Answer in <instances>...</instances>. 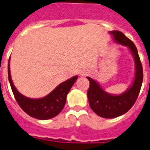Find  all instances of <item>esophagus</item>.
<instances>
[{
	"instance_id": "1",
	"label": "esophagus",
	"mask_w": 150,
	"mask_h": 150,
	"mask_svg": "<svg viewBox=\"0 0 150 150\" xmlns=\"http://www.w3.org/2000/svg\"><path fill=\"white\" fill-rule=\"evenodd\" d=\"M90 74V71H88V70H83V71H81V72H80V75L81 76H87V75H88Z\"/></svg>"
}]
</instances>
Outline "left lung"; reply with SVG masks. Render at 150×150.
<instances>
[{
	"mask_svg": "<svg viewBox=\"0 0 150 150\" xmlns=\"http://www.w3.org/2000/svg\"><path fill=\"white\" fill-rule=\"evenodd\" d=\"M116 42L127 46L132 52L135 62V76L132 86L124 93L117 96L104 91L97 82L87 77L90 82L88 98L90 107L98 116L104 118H115L127 112L137 99L143 81V69L137 49L131 40L120 31H111Z\"/></svg>",
	"mask_w": 150,
	"mask_h": 150,
	"instance_id": "1",
	"label": "left lung"
}]
</instances>
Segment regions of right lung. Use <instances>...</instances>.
I'll list each match as a JSON object with an SVG mask.
<instances>
[{"mask_svg":"<svg viewBox=\"0 0 150 150\" xmlns=\"http://www.w3.org/2000/svg\"><path fill=\"white\" fill-rule=\"evenodd\" d=\"M8 77L13 93L19 106L29 116L38 120L50 119L60 113L65 106L67 93L78 79V76L75 75L67 81L62 82L45 97L30 99L21 95L14 87L10 75L9 60L8 62Z\"/></svg>","mask_w":150,"mask_h":150,"instance_id":"1","label":"right lung"}]
</instances>
